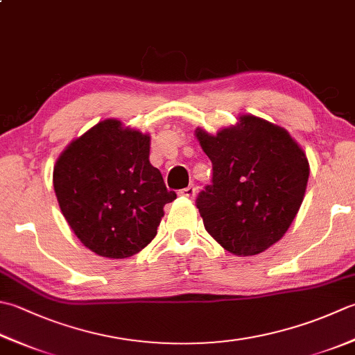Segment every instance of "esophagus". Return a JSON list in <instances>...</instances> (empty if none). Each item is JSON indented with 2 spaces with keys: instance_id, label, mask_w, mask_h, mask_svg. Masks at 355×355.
<instances>
[{
  "instance_id": "esophagus-1",
  "label": "esophagus",
  "mask_w": 355,
  "mask_h": 355,
  "mask_svg": "<svg viewBox=\"0 0 355 355\" xmlns=\"http://www.w3.org/2000/svg\"><path fill=\"white\" fill-rule=\"evenodd\" d=\"M196 193H197V189L193 186H187V187H184V189L180 191V196L186 197V198H191V200L196 197Z\"/></svg>"
}]
</instances>
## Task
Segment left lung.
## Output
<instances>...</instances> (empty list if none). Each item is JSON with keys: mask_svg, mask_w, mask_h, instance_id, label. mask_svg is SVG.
Masks as SVG:
<instances>
[{"mask_svg": "<svg viewBox=\"0 0 355 355\" xmlns=\"http://www.w3.org/2000/svg\"><path fill=\"white\" fill-rule=\"evenodd\" d=\"M197 137L212 162L211 184L196 201L206 231L235 255L266 251L302 206L309 178L304 152L286 130L254 115Z\"/></svg>", "mask_w": 355, "mask_h": 355, "instance_id": "8db88e82", "label": "left lung"}]
</instances>
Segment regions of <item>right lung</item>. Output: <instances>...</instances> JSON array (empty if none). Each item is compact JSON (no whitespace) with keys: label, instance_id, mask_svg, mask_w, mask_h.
I'll return each mask as SVG.
<instances>
[{"label":"right lung","instance_id":"obj_1","mask_svg":"<svg viewBox=\"0 0 355 355\" xmlns=\"http://www.w3.org/2000/svg\"><path fill=\"white\" fill-rule=\"evenodd\" d=\"M149 135L104 120L62 152L53 189L69 226L107 259L140 252L157 235L164 205L177 198L149 163Z\"/></svg>","mask_w":355,"mask_h":355}]
</instances>
